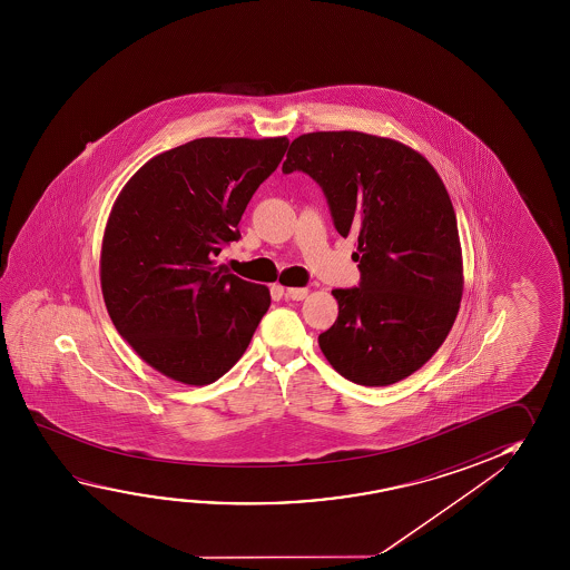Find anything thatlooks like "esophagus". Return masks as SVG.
<instances>
[{"label": "esophagus", "instance_id": "1", "mask_svg": "<svg viewBox=\"0 0 570 570\" xmlns=\"http://www.w3.org/2000/svg\"><path fill=\"white\" fill-rule=\"evenodd\" d=\"M286 296L289 299H304L308 296V288H286Z\"/></svg>", "mask_w": 570, "mask_h": 570}]
</instances>
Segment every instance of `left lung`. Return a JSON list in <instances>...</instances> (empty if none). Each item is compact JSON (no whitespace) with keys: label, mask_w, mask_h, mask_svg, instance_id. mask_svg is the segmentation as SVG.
Returning a JSON list of instances; mask_svg holds the SVG:
<instances>
[{"label":"left lung","mask_w":570,"mask_h":570,"mask_svg":"<svg viewBox=\"0 0 570 570\" xmlns=\"http://www.w3.org/2000/svg\"><path fill=\"white\" fill-rule=\"evenodd\" d=\"M282 170L314 178L337 233L357 243L362 281L332 289L340 309L320 350L350 382H402L445 342L463 296L458 218L438 170L400 140L360 131L299 135Z\"/></svg>","instance_id":"1"}]
</instances>
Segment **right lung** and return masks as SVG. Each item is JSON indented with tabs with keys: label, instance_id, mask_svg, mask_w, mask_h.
Listing matches in <instances>:
<instances>
[{
	"label": "right lung",
	"instance_id": "obj_1",
	"mask_svg": "<svg viewBox=\"0 0 570 570\" xmlns=\"http://www.w3.org/2000/svg\"><path fill=\"white\" fill-rule=\"evenodd\" d=\"M288 145L190 140L147 160L112 205L99 262L105 306L140 360L175 382L223 377L271 308V289L215 258L240 238L246 205Z\"/></svg>",
	"mask_w": 570,
	"mask_h": 570
}]
</instances>
